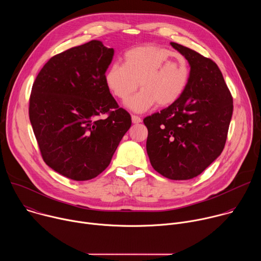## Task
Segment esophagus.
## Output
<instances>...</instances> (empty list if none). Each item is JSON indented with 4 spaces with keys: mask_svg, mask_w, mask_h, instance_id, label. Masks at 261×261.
<instances>
[{
    "mask_svg": "<svg viewBox=\"0 0 261 261\" xmlns=\"http://www.w3.org/2000/svg\"><path fill=\"white\" fill-rule=\"evenodd\" d=\"M131 119H132V123H133V124H138V123H141V119H140L138 116H135V115H133V116L131 117Z\"/></svg>",
    "mask_w": 261,
    "mask_h": 261,
    "instance_id": "1",
    "label": "esophagus"
}]
</instances>
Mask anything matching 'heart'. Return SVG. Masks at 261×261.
<instances>
[{
    "instance_id": "heart-1",
    "label": "heart",
    "mask_w": 261,
    "mask_h": 261,
    "mask_svg": "<svg viewBox=\"0 0 261 261\" xmlns=\"http://www.w3.org/2000/svg\"><path fill=\"white\" fill-rule=\"evenodd\" d=\"M190 79V68L185 57L164 47L137 46L127 50L124 63H115L106 70L104 81L121 101L128 102L135 113H144L156 103L164 107L176 102L184 94Z\"/></svg>"
}]
</instances>
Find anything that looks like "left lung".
I'll return each instance as SVG.
<instances>
[{
  "mask_svg": "<svg viewBox=\"0 0 261 261\" xmlns=\"http://www.w3.org/2000/svg\"><path fill=\"white\" fill-rule=\"evenodd\" d=\"M190 65V79L181 97L143 120L146 152L163 176L182 180L200 174L222 153L232 117L231 94L215 62L170 42Z\"/></svg>",
  "mask_w": 261,
  "mask_h": 261,
  "instance_id": "obj_1",
  "label": "left lung"
}]
</instances>
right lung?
I'll return each mask as SVG.
<instances>
[{
  "mask_svg": "<svg viewBox=\"0 0 261 261\" xmlns=\"http://www.w3.org/2000/svg\"><path fill=\"white\" fill-rule=\"evenodd\" d=\"M114 54L99 40L72 47L53 57L33 84L29 115L42 158L68 178L99 175L131 127L104 81Z\"/></svg>",
  "mask_w": 261,
  "mask_h": 261,
  "instance_id": "obj_1",
  "label": "right lung"
}]
</instances>
